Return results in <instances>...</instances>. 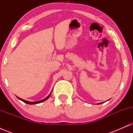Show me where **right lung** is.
<instances>
[{
    "mask_svg": "<svg viewBox=\"0 0 133 133\" xmlns=\"http://www.w3.org/2000/svg\"><path fill=\"white\" fill-rule=\"evenodd\" d=\"M51 93H52V92H51V94H50L48 96H47V97H45V99H42V100L40 101H37V102H29V101H25V100H24V99H22L19 98V97H18V98H19L20 100H21V101H22L24 102V103H26V104H38V103H42V102H44V101H45V100H47V99H48L49 97H50V96H51Z\"/></svg>",
    "mask_w": 133,
    "mask_h": 133,
    "instance_id": "add662e5",
    "label": "right lung"
}]
</instances>
